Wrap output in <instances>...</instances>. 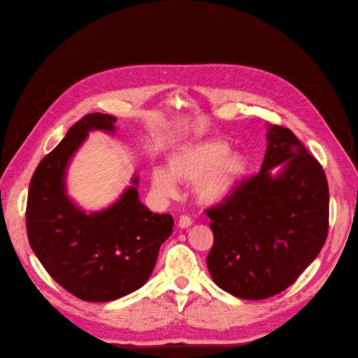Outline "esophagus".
<instances>
[{"instance_id": "obj_1", "label": "esophagus", "mask_w": 358, "mask_h": 358, "mask_svg": "<svg viewBox=\"0 0 358 358\" xmlns=\"http://www.w3.org/2000/svg\"><path fill=\"white\" fill-rule=\"evenodd\" d=\"M192 224V220L189 218L187 215H181L180 220H178V227H181V229H187L189 226Z\"/></svg>"}]
</instances>
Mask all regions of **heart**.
I'll return each mask as SVG.
<instances>
[{
    "label": "heart",
    "mask_w": 358,
    "mask_h": 358,
    "mask_svg": "<svg viewBox=\"0 0 358 358\" xmlns=\"http://www.w3.org/2000/svg\"><path fill=\"white\" fill-rule=\"evenodd\" d=\"M250 163L245 154L231 150L223 140H201L175 146L167 155V169L157 166L150 172L154 192L172 199L178 185H194L196 200L206 206H220L238 192Z\"/></svg>",
    "instance_id": "b5f03b06"
}]
</instances>
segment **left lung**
Wrapping results in <instances>:
<instances>
[{
	"mask_svg": "<svg viewBox=\"0 0 358 358\" xmlns=\"http://www.w3.org/2000/svg\"><path fill=\"white\" fill-rule=\"evenodd\" d=\"M262 171L209 209L214 283L243 300L291 286L328 237L329 191L320 163L286 127L268 124Z\"/></svg>",
	"mask_w": 358,
	"mask_h": 358,
	"instance_id": "8db88e82",
	"label": "left lung"
}]
</instances>
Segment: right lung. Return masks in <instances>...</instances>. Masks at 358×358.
I'll return each instance as SVG.
<instances>
[{"label":"right lung","mask_w":358,"mask_h":358,"mask_svg":"<svg viewBox=\"0 0 358 358\" xmlns=\"http://www.w3.org/2000/svg\"><path fill=\"white\" fill-rule=\"evenodd\" d=\"M117 118L89 113L45 155L30 180L26 226L30 248L49 275L85 301L121 299L146 285L173 218L152 214L134 173L120 199L86 212L67 194V169L89 132L115 134Z\"/></svg>","instance_id":"obj_1"}]
</instances>
